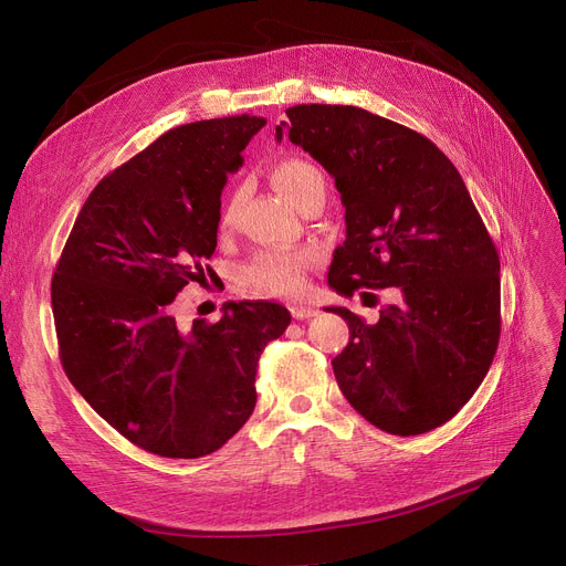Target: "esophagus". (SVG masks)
<instances>
[{
	"instance_id": "34e87169",
	"label": "esophagus",
	"mask_w": 566,
	"mask_h": 566,
	"mask_svg": "<svg viewBox=\"0 0 566 566\" xmlns=\"http://www.w3.org/2000/svg\"><path fill=\"white\" fill-rule=\"evenodd\" d=\"M290 313H292L294 319H308V317L317 315V308L315 306H306V304H292Z\"/></svg>"
}]
</instances>
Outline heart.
Masks as SVG:
<instances>
[{"label":"heart","instance_id":"b5f03b06","mask_svg":"<svg viewBox=\"0 0 566 566\" xmlns=\"http://www.w3.org/2000/svg\"><path fill=\"white\" fill-rule=\"evenodd\" d=\"M272 179L279 191L297 207L311 193L325 188V177H322V172L315 166H311L308 160H302V158L281 160L272 172ZM234 213H237V200H232L221 213L223 230H228L234 223ZM313 262H315L313 249L262 251L249 262L239 264L234 279L241 287L251 290L255 294L285 297V294H294L304 287L306 274Z\"/></svg>","mask_w":566,"mask_h":566}]
</instances>
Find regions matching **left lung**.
<instances>
[{
	"mask_svg": "<svg viewBox=\"0 0 566 566\" xmlns=\"http://www.w3.org/2000/svg\"><path fill=\"white\" fill-rule=\"evenodd\" d=\"M276 126L322 164L345 207L329 285L396 287L375 325L349 327L336 382L366 421L421 436L472 398L500 340V255L451 160L421 133L355 105H292ZM368 294V292H364Z\"/></svg>",
	"mask_w": 566,
	"mask_h": 566,
	"instance_id": "1",
	"label": "left lung"
}]
</instances>
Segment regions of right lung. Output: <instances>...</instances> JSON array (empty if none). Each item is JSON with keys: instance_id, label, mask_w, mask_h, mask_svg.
I'll use <instances>...</instances> for the list:
<instances>
[{"instance_id": "obj_1", "label": "right lung", "mask_w": 566, "mask_h": 566, "mask_svg": "<svg viewBox=\"0 0 566 566\" xmlns=\"http://www.w3.org/2000/svg\"><path fill=\"white\" fill-rule=\"evenodd\" d=\"M262 117L166 130L98 181L52 276L71 385L115 430L164 459L221 449L255 408L258 359L290 325L272 302H230L219 322L172 315L217 251L221 191ZM211 276V274H209Z\"/></svg>"}]
</instances>
